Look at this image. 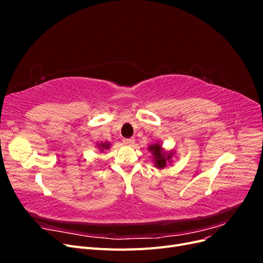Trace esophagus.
<instances>
[{"label": "esophagus", "instance_id": "esophagus-1", "mask_svg": "<svg viewBox=\"0 0 263 263\" xmlns=\"http://www.w3.org/2000/svg\"><path fill=\"white\" fill-rule=\"evenodd\" d=\"M123 142H124V144H125L126 146H133V145L135 144V139H133V138H129V139H124V140H123Z\"/></svg>", "mask_w": 263, "mask_h": 263}]
</instances>
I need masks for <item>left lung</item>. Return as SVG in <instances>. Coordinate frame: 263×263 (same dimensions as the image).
Listing matches in <instances>:
<instances>
[{
    "instance_id": "1",
    "label": "left lung",
    "mask_w": 263,
    "mask_h": 263,
    "mask_svg": "<svg viewBox=\"0 0 263 263\" xmlns=\"http://www.w3.org/2000/svg\"><path fill=\"white\" fill-rule=\"evenodd\" d=\"M148 151L153 155V162L157 169H164L166 164L172 162L174 151H165L160 142H156L148 147Z\"/></svg>"
}]
</instances>
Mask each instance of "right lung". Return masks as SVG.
<instances>
[{
  "label": "right lung",
  "instance_id": "1",
  "mask_svg": "<svg viewBox=\"0 0 263 263\" xmlns=\"http://www.w3.org/2000/svg\"><path fill=\"white\" fill-rule=\"evenodd\" d=\"M97 147L99 148V150L101 151H104V150H107V149H109L110 148V144L108 141H105V142H103V141H101V142H98L97 144Z\"/></svg>",
  "mask_w": 263,
  "mask_h": 263
}]
</instances>
